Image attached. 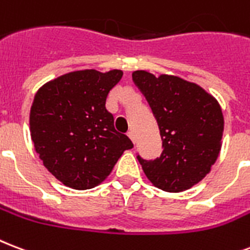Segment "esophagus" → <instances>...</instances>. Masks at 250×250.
Listing matches in <instances>:
<instances>
[{"mask_svg":"<svg viewBox=\"0 0 250 250\" xmlns=\"http://www.w3.org/2000/svg\"><path fill=\"white\" fill-rule=\"evenodd\" d=\"M127 135H128V138L131 139V140H132L133 143L136 142V139H135V133H133V131H128V133H127Z\"/></svg>","mask_w":250,"mask_h":250,"instance_id":"obj_1","label":"esophagus"}]
</instances>
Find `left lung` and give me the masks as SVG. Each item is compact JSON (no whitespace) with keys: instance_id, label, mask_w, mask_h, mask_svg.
Wrapping results in <instances>:
<instances>
[{"instance_id":"8db88e82","label":"left lung","mask_w":250,"mask_h":250,"mask_svg":"<svg viewBox=\"0 0 250 250\" xmlns=\"http://www.w3.org/2000/svg\"><path fill=\"white\" fill-rule=\"evenodd\" d=\"M133 83L148 101L163 139L159 159L138 156L146 178L167 193L201 182L222 149L224 118L215 97L199 85L170 74L135 70Z\"/></svg>"}]
</instances>
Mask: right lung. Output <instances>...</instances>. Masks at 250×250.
<instances>
[{"label": "right lung", "instance_id": "1", "mask_svg": "<svg viewBox=\"0 0 250 250\" xmlns=\"http://www.w3.org/2000/svg\"><path fill=\"white\" fill-rule=\"evenodd\" d=\"M123 72L73 70L39 87L30 110L36 153L56 180L74 190L102 184L132 142L114 127L106 98Z\"/></svg>", "mask_w": 250, "mask_h": 250}]
</instances>
